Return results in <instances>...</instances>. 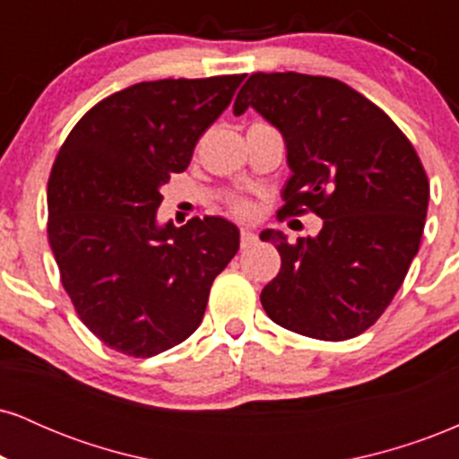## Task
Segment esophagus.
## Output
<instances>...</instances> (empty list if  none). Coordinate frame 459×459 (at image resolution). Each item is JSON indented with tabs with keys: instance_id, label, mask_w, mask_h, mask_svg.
I'll return each instance as SVG.
<instances>
[{
	"instance_id": "obj_1",
	"label": "esophagus",
	"mask_w": 459,
	"mask_h": 459,
	"mask_svg": "<svg viewBox=\"0 0 459 459\" xmlns=\"http://www.w3.org/2000/svg\"><path fill=\"white\" fill-rule=\"evenodd\" d=\"M239 244H241V247H250L252 244H256V235L252 233V230L241 229V233H239Z\"/></svg>"
}]
</instances>
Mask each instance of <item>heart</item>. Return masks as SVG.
<instances>
[{
	"label": "heart",
	"instance_id": "b5f03b06",
	"mask_svg": "<svg viewBox=\"0 0 459 459\" xmlns=\"http://www.w3.org/2000/svg\"><path fill=\"white\" fill-rule=\"evenodd\" d=\"M230 213L239 220H250L255 215V204L247 198H233L230 200Z\"/></svg>",
	"mask_w": 459,
	"mask_h": 459
}]
</instances>
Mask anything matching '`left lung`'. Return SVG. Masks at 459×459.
Returning a JSON list of instances; mask_svg holds the SVG:
<instances>
[{"instance_id": "obj_1", "label": "left lung", "mask_w": 459, "mask_h": 459, "mask_svg": "<svg viewBox=\"0 0 459 459\" xmlns=\"http://www.w3.org/2000/svg\"><path fill=\"white\" fill-rule=\"evenodd\" d=\"M265 116L287 142L293 177L282 215L315 213V239H273L281 272L261 304L282 328L347 341L371 328L402 287L419 252L429 181L412 142L391 116L339 79L255 73L235 99Z\"/></svg>"}]
</instances>
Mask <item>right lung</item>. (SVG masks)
<instances>
[{
	"instance_id": "right-lung-1",
	"label": "right lung",
	"mask_w": 459,
	"mask_h": 459,
	"mask_svg": "<svg viewBox=\"0 0 459 459\" xmlns=\"http://www.w3.org/2000/svg\"><path fill=\"white\" fill-rule=\"evenodd\" d=\"M246 75L140 82L88 109L47 183V239L79 319L109 350L151 358L194 334L239 230L218 215L155 224L160 189Z\"/></svg>"
}]
</instances>
